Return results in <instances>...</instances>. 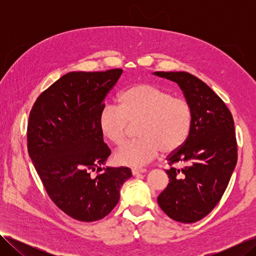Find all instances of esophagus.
<instances>
[{
	"mask_svg": "<svg viewBox=\"0 0 256 256\" xmlns=\"http://www.w3.org/2000/svg\"><path fill=\"white\" fill-rule=\"evenodd\" d=\"M131 172H132L134 175H138V174H141V173H145L146 170L145 168H132V170H131Z\"/></svg>",
	"mask_w": 256,
	"mask_h": 256,
	"instance_id": "esophagus-1",
	"label": "esophagus"
}]
</instances>
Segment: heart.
<instances>
[{
    "label": "heart",
    "mask_w": 256,
    "mask_h": 256,
    "mask_svg": "<svg viewBox=\"0 0 256 256\" xmlns=\"http://www.w3.org/2000/svg\"><path fill=\"white\" fill-rule=\"evenodd\" d=\"M193 120L192 108L182 97L150 83L136 84L118 97V106L106 104L99 114L100 132L108 141L120 145L127 138L130 125L140 126L141 138L122 144L114 158L120 164L142 166L159 152L171 154L186 143Z\"/></svg>",
    "instance_id": "obj_1"
}]
</instances>
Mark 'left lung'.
<instances>
[{"instance_id": "obj_1", "label": "left lung", "mask_w": 256, "mask_h": 256, "mask_svg": "<svg viewBox=\"0 0 256 256\" xmlns=\"http://www.w3.org/2000/svg\"><path fill=\"white\" fill-rule=\"evenodd\" d=\"M176 82L192 108L190 134L168 156V184L157 200L170 218L182 223L203 219L219 203L237 164L234 120L223 100L196 76L184 72H156ZM180 162L184 166L174 164Z\"/></svg>"}]
</instances>
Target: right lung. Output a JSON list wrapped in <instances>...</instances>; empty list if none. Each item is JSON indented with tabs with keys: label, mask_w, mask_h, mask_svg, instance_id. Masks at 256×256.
<instances>
[{
	"label": "right lung",
	"mask_w": 256,
	"mask_h": 256,
	"mask_svg": "<svg viewBox=\"0 0 256 256\" xmlns=\"http://www.w3.org/2000/svg\"><path fill=\"white\" fill-rule=\"evenodd\" d=\"M122 72H68L38 96L30 112L28 150L44 187L62 212L82 222L109 214L131 177L126 166L102 168L111 150L98 118Z\"/></svg>",
	"instance_id": "obj_1"
}]
</instances>
